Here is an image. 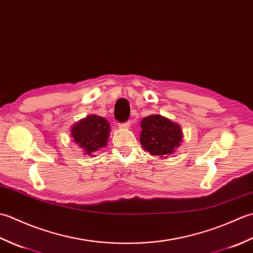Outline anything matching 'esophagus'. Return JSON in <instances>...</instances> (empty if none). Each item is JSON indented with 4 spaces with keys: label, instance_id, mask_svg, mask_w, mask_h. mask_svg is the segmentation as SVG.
<instances>
[{
    "label": "esophagus",
    "instance_id": "esophagus-1",
    "mask_svg": "<svg viewBox=\"0 0 253 253\" xmlns=\"http://www.w3.org/2000/svg\"><path fill=\"white\" fill-rule=\"evenodd\" d=\"M130 126H131V123L130 122H126V123L121 124V125H120V127L122 128V129H129Z\"/></svg>",
    "mask_w": 253,
    "mask_h": 253
}]
</instances>
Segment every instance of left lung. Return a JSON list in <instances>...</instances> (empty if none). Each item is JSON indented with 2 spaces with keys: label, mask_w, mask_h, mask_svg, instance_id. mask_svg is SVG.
<instances>
[{
  "label": "left lung",
  "mask_w": 253,
  "mask_h": 253,
  "mask_svg": "<svg viewBox=\"0 0 253 253\" xmlns=\"http://www.w3.org/2000/svg\"><path fill=\"white\" fill-rule=\"evenodd\" d=\"M140 144L146 152L153 157L165 159L173 154L182 141L179 124L160 114L149 115L140 122Z\"/></svg>",
  "instance_id": "obj_1"
}]
</instances>
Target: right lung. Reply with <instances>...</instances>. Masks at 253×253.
I'll list each match as a JSON object with an SVG mask.
<instances>
[{
  "instance_id": "1",
  "label": "right lung",
  "mask_w": 253,
  "mask_h": 253,
  "mask_svg": "<svg viewBox=\"0 0 253 253\" xmlns=\"http://www.w3.org/2000/svg\"><path fill=\"white\" fill-rule=\"evenodd\" d=\"M111 132L110 123L99 115H88L75 123L71 128V137L77 146L89 157L107 146Z\"/></svg>"
}]
</instances>
